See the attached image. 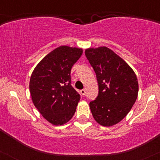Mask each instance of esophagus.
<instances>
[{"mask_svg": "<svg viewBox=\"0 0 160 160\" xmlns=\"http://www.w3.org/2000/svg\"><path fill=\"white\" fill-rule=\"evenodd\" d=\"M80 94H81L82 95H84L86 94V90L85 89H81V90H80Z\"/></svg>", "mask_w": 160, "mask_h": 160, "instance_id": "34e87169", "label": "esophagus"}]
</instances>
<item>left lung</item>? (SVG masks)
Wrapping results in <instances>:
<instances>
[{
  "label": "left lung",
  "mask_w": 160,
  "mask_h": 160,
  "mask_svg": "<svg viewBox=\"0 0 160 160\" xmlns=\"http://www.w3.org/2000/svg\"><path fill=\"white\" fill-rule=\"evenodd\" d=\"M85 55L96 74L98 95L89 103L93 118L103 126L120 122L128 114L138 94L134 71L106 47L86 49Z\"/></svg>",
  "instance_id": "obj_1"
}]
</instances>
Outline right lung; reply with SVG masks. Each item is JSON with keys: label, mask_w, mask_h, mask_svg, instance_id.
I'll return each instance as SVG.
<instances>
[{"label": "right lung", "mask_w": 160, "mask_h": 160, "mask_svg": "<svg viewBox=\"0 0 160 160\" xmlns=\"http://www.w3.org/2000/svg\"><path fill=\"white\" fill-rule=\"evenodd\" d=\"M82 54V48L57 47L37 65L31 76L33 104L54 126L67 123L76 111L80 95L71 85V70Z\"/></svg>", "instance_id": "obj_1"}]
</instances>
